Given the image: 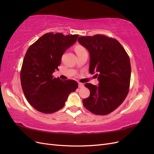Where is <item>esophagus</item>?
<instances>
[{"label":"esophagus","instance_id":"34e87169","mask_svg":"<svg viewBox=\"0 0 154 154\" xmlns=\"http://www.w3.org/2000/svg\"><path fill=\"white\" fill-rule=\"evenodd\" d=\"M83 87H84V84H83V83H78V87L79 88H83Z\"/></svg>","mask_w":154,"mask_h":154}]
</instances>
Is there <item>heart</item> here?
<instances>
[{
  "label": "heart",
  "mask_w": 154,
  "mask_h": 154,
  "mask_svg": "<svg viewBox=\"0 0 154 154\" xmlns=\"http://www.w3.org/2000/svg\"><path fill=\"white\" fill-rule=\"evenodd\" d=\"M75 51H76V53H77L82 52V51H86V50L84 48H83L82 46L78 45V46H76V48H75Z\"/></svg>",
  "instance_id": "1"
}]
</instances>
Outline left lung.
Wrapping results in <instances>:
<instances>
[{
  "label": "left lung",
  "instance_id": "obj_1",
  "mask_svg": "<svg viewBox=\"0 0 154 154\" xmlns=\"http://www.w3.org/2000/svg\"><path fill=\"white\" fill-rule=\"evenodd\" d=\"M78 40L89 53V72H96L99 82L98 85L85 84L91 93L83 100V104L95 114H109L128 94L131 76L130 58L117 40L105 35L80 36Z\"/></svg>",
  "mask_w": 154,
  "mask_h": 154
}]
</instances>
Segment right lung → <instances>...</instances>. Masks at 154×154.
Listing matches in <instances>:
<instances>
[{
    "mask_svg": "<svg viewBox=\"0 0 154 154\" xmlns=\"http://www.w3.org/2000/svg\"><path fill=\"white\" fill-rule=\"evenodd\" d=\"M78 37L49 32L27 49L20 72L21 85L26 100L38 111L50 114L61 109L70 93L78 88L76 81H63L52 75L58 70L63 54Z\"/></svg>",
    "mask_w": 154,
    "mask_h": 154,
    "instance_id": "right-lung-1",
    "label": "right lung"
}]
</instances>
